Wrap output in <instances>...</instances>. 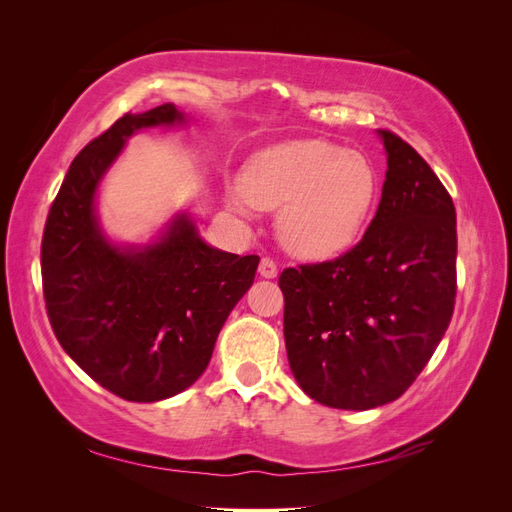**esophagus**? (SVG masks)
I'll list each match as a JSON object with an SVG mask.
<instances>
[{"instance_id":"34e87169","label":"esophagus","mask_w":512,"mask_h":512,"mask_svg":"<svg viewBox=\"0 0 512 512\" xmlns=\"http://www.w3.org/2000/svg\"><path fill=\"white\" fill-rule=\"evenodd\" d=\"M258 273L262 275V277H275L277 275V265H275V260L273 258H269V256H265L260 260V265H258Z\"/></svg>"}]
</instances>
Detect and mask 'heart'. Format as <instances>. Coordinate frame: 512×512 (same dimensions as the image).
Returning <instances> with one entry per match:
<instances>
[{
	"label": "heart",
	"mask_w": 512,
	"mask_h": 512,
	"mask_svg": "<svg viewBox=\"0 0 512 512\" xmlns=\"http://www.w3.org/2000/svg\"><path fill=\"white\" fill-rule=\"evenodd\" d=\"M241 194L258 209H280L277 235L286 250L322 260L361 235L378 196V175L359 151L299 138L258 151L241 173Z\"/></svg>",
	"instance_id": "heart-1"
}]
</instances>
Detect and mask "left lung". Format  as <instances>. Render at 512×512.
<instances>
[{
	"mask_svg": "<svg viewBox=\"0 0 512 512\" xmlns=\"http://www.w3.org/2000/svg\"><path fill=\"white\" fill-rule=\"evenodd\" d=\"M378 132L389 168L363 239L335 260L280 275L292 374L318 404L339 410L404 395L455 309L453 198L406 141Z\"/></svg>",
	"mask_w": 512,
	"mask_h": 512,
	"instance_id": "1",
	"label": "left lung"
}]
</instances>
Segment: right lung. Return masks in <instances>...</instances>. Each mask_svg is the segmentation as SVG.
Here are the masks:
<instances>
[{
    "mask_svg": "<svg viewBox=\"0 0 512 512\" xmlns=\"http://www.w3.org/2000/svg\"><path fill=\"white\" fill-rule=\"evenodd\" d=\"M181 121L175 104L117 119L72 160L42 235V290L57 342L106 391L143 404L200 378L260 260L215 250L188 215L143 250L100 232L94 196L128 136Z\"/></svg>",
    "mask_w": 512,
    "mask_h": 512,
    "instance_id": "add662e5",
    "label": "right lung"
}]
</instances>
